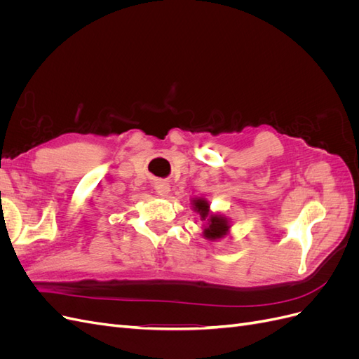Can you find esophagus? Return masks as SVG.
Here are the masks:
<instances>
[{"label":"esophagus","mask_w":359,"mask_h":359,"mask_svg":"<svg viewBox=\"0 0 359 359\" xmlns=\"http://www.w3.org/2000/svg\"><path fill=\"white\" fill-rule=\"evenodd\" d=\"M169 182L166 181H157L156 182V191L160 194V196H166V194L169 193Z\"/></svg>","instance_id":"esophagus-1"}]
</instances>
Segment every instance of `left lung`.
I'll return each instance as SVG.
<instances>
[{
	"label": "left lung",
	"instance_id": "1",
	"mask_svg": "<svg viewBox=\"0 0 359 359\" xmlns=\"http://www.w3.org/2000/svg\"><path fill=\"white\" fill-rule=\"evenodd\" d=\"M193 208L196 212H199L201 220L206 222V226L203 229V236L206 240H220L224 235L229 232V222L226 217H222L219 214H212L210 211V203L205 199H193Z\"/></svg>",
	"mask_w": 359,
	"mask_h": 359
}]
</instances>
